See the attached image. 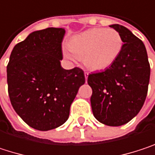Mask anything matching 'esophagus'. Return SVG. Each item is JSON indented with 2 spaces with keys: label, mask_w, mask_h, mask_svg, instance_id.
<instances>
[{
  "label": "esophagus",
  "mask_w": 155,
  "mask_h": 155,
  "mask_svg": "<svg viewBox=\"0 0 155 155\" xmlns=\"http://www.w3.org/2000/svg\"><path fill=\"white\" fill-rule=\"evenodd\" d=\"M88 75H89V73H88V72H85V78H86V81H87V80Z\"/></svg>",
  "instance_id": "obj_1"
}]
</instances>
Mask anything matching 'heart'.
Instances as JSON below:
<instances>
[{
	"mask_svg": "<svg viewBox=\"0 0 155 155\" xmlns=\"http://www.w3.org/2000/svg\"><path fill=\"white\" fill-rule=\"evenodd\" d=\"M123 39L115 29L95 28L80 33L70 40L63 55L69 61L82 59L85 66L92 70L110 68L120 57Z\"/></svg>",
	"mask_w": 155,
	"mask_h": 155,
	"instance_id": "b5f03b06",
	"label": "heart"
}]
</instances>
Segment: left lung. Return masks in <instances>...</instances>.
<instances>
[{
	"label": "left lung",
	"mask_w": 155,
	"mask_h": 155,
	"mask_svg": "<svg viewBox=\"0 0 155 155\" xmlns=\"http://www.w3.org/2000/svg\"><path fill=\"white\" fill-rule=\"evenodd\" d=\"M123 39L118 60L104 71L88 75L94 118L107 126L124 125L140 111L147 95L150 64L144 43L128 29L110 25Z\"/></svg>",
	"instance_id": "1"
}]
</instances>
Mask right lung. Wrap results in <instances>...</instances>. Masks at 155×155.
Segmentation results:
<instances>
[{
    "label": "right lung",
    "instance_id": "1",
    "mask_svg": "<svg viewBox=\"0 0 155 155\" xmlns=\"http://www.w3.org/2000/svg\"><path fill=\"white\" fill-rule=\"evenodd\" d=\"M64 35V28L32 32L10 54V103L18 115L37 130L47 131L67 121L70 105L86 81L81 68L64 69L61 65Z\"/></svg>",
    "mask_w": 155,
    "mask_h": 155
}]
</instances>
